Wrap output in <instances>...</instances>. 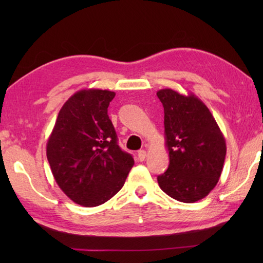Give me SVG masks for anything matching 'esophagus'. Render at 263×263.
<instances>
[{"label": "esophagus", "mask_w": 263, "mask_h": 263, "mask_svg": "<svg viewBox=\"0 0 263 263\" xmlns=\"http://www.w3.org/2000/svg\"><path fill=\"white\" fill-rule=\"evenodd\" d=\"M138 159H139V161H144L146 159V151L140 149L139 152H138Z\"/></svg>", "instance_id": "obj_1"}]
</instances>
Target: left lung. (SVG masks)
I'll use <instances>...</instances> for the list:
<instances>
[{
    "label": "left lung",
    "instance_id": "8db88e82",
    "mask_svg": "<svg viewBox=\"0 0 263 263\" xmlns=\"http://www.w3.org/2000/svg\"><path fill=\"white\" fill-rule=\"evenodd\" d=\"M164 111V139L169 166L158 176L164 193L183 203L209 195L219 180L226 142L210 110L194 94L173 89L157 92Z\"/></svg>",
    "mask_w": 263,
    "mask_h": 263
}]
</instances>
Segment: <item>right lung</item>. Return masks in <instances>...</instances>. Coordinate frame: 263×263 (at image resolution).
Here are the masks:
<instances>
[{
  "label": "right lung",
  "mask_w": 263,
  "mask_h": 263,
  "mask_svg": "<svg viewBox=\"0 0 263 263\" xmlns=\"http://www.w3.org/2000/svg\"><path fill=\"white\" fill-rule=\"evenodd\" d=\"M115 92L83 89L59 111L46 155L60 189L82 206H97L122 189L135 164L121 149L108 116Z\"/></svg>",
  "instance_id": "right-lung-1"
}]
</instances>
